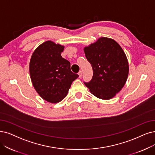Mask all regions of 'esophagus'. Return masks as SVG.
Wrapping results in <instances>:
<instances>
[{"mask_svg": "<svg viewBox=\"0 0 155 155\" xmlns=\"http://www.w3.org/2000/svg\"><path fill=\"white\" fill-rule=\"evenodd\" d=\"M78 74H79V78H81L82 75H83V72L81 71H80L79 72H78Z\"/></svg>", "mask_w": 155, "mask_h": 155, "instance_id": "esophagus-1", "label": "esophagus"}]
</instances>
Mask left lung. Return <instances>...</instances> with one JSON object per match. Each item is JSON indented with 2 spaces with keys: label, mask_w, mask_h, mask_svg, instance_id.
I'll list each match as a JSON object with an SVG mask.
<instances>
[{
  "label": "left lung",
  "mask_w": 155,
  "mask_h": 155,
  "mask_svg": "<svg viewBox=\"0 0 155 155\" xmlns=\"http://www.w3.org/2000/svg\"><path fill=\"white\" fill-rule=\"evenodd\" d=\"M84 51L93 69L92 79L84 84L99 98L114 97L125 85L128 74V61L122 48L114 40L101 38Z\"/></svg>",
  "instance_id": "8db88e82"
}]
</instances>
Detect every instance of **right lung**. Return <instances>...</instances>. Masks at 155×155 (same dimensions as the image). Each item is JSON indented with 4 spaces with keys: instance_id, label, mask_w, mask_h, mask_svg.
<instances>
[{
    "instance_id": "obj_1",
    "label": "right lung",
    "mask_w": 155,
    "mask_h": 155,
    "mask_svg": "<svg viewBox=\"0 0 155 155\" xmlns=\"http://www.w3.org/2000/svg\"><path fill=\"white\" fill-rule=\"evenodd\" d=\"M64 49L63 46L46 41L37 48L30 61V75L34 88L51 103L62 101L72 83L79 77L71 71L69 61L61 57Z\"/></svg>"
}]
</instances>
